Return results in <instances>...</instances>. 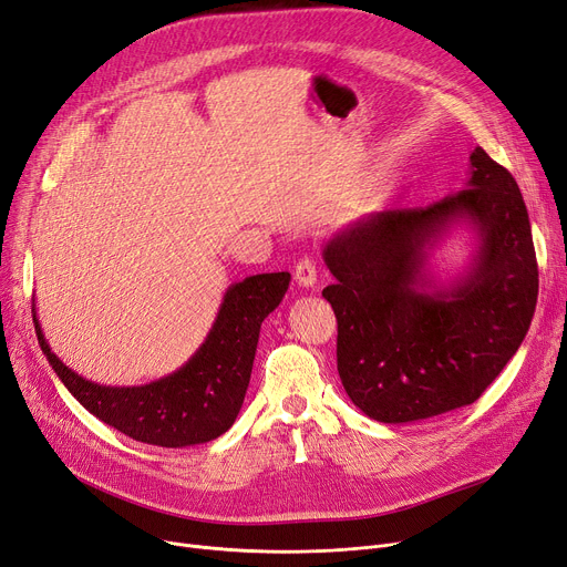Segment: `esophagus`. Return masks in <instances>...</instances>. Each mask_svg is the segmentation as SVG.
<instances>
[{"mask_svg": "<svg viewBox=\"0 0 567 567\" xmlns=\"http://www.w3.org/2000/svg\"><path fill=\"white\" fill-rule=\"evenodd\" d=\"M293 280L299 282V287H306V289H312L317 285V268L312 259L306 257L297 264V268H293Z\"/></svg>", "mask_w": 567, "mask_h": 567, "instance_id": "obj_1", "label": "esophagus"}]
</instances>
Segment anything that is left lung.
Listing matches in <instances>:
<instances>
[{
  "label": "left lung",
  "instance_id": "obj_1",
  "mask_svg": "<svg viewBox=\"0 0 567 567\" xmlns=\"http://www.w3.org/2000/svg\"><path fill=\"white\" fill-rule=\"evenodd\" d=\"M471 230L474 252L442 281L432 252ZM336 278L322 297L338 319V375L382 424H410L475 403L524 342L537 261L519 185L477 145L461 192L420 210L363 215L322 250Z\"/></svg>",
  "mask_w": 567,
  "mask_h": 567
}]
</instances>
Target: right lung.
<instances>
[{"mask_svg":"<svg viewBox=\"0 0 567 567\" xmlns=\"http://www.w3.org/2000/svg\"><path fill=\"white\" fill-rule=\"evenodd\" d=\"M289 274H259L234 282L206 340L181 368L141 386L85 380L51 350L39 324L41 350L55 375L90 414L145 445L189 447L227 433L243 408L264 319L285 299Z\"/></svg>","mask_w":567,"mask_h":567,"instance_id":"right-lung-1","label":"right lung"}]
</instances>
